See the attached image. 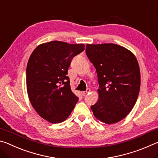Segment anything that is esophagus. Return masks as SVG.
<instances>
[{
    "label": "esophagus",
    "instance_id": "1",
    "mask_svg": "<svg viewBox=\"0 0 158 158\" xmlns=\"http://www.w3.org/2000/svg\"><path fill=\"white\" fill-rule=\"evenodd\" d=\"M89 92H90V89H87L86 90H85V91H82L81 94H82V95H83V96H85V95L87 94L88 93H89Z\"/></svg>",
    "mask_w": 158,
    "mask_h": 158
}]
</instances>
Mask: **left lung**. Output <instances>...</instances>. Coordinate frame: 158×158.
<instances>
[{"mask_svg": "<svg viewBox=\"0 0 158 158\" xmlns=\"http://www.w3.org/2000/svg\"><path fill=\"white\" fill-rule=\"evenodd\" d=\"M85 53L98 74L99 99L90 106L106 124L116 123L130 113L140 90V70L135 55L115 44H87Z\"/></svg>", "mask_w": 158, "mask_h": 158, "instance_id": "8db88e82", "label": "left lung"}]
</instances>
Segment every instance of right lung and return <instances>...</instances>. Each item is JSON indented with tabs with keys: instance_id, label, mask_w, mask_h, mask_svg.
Here are the masks:
<instances>
[{
	"instance_id": "add662e5",
	"label": "right lung",
	"mask_w": 158,
	"mask_h": 158,
	"mask_svg": "<svg viewBox=\"0 0 158 158\" xmlns=\"http://www.w3.org/2000/svg\"><path fill=\"white\" fill-rule=\"evenodd\" d=\"M84 47L83 44L52 41L37 47L29 58L26 68L29 100L37 114L52 123L68 118L78 102L67 74L71 60Z\"/></svg>"
}]
</instances>
